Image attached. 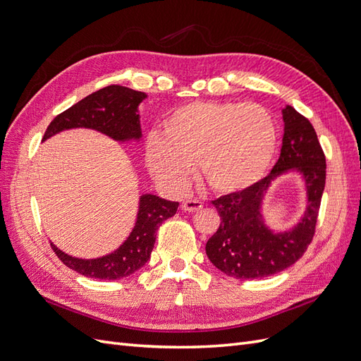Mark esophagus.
<instances>
[{
	"label": "esophagus",
	"instance_id": "34e87169",
	"mask_svg": "<svg viewBox=\"0 0 361 361\" xmlns=\"http://www.w3.org/2000/svg\"><path fill=\"white\" fill-rule=\"evenodd\" d=\"M182 209L185 212H197L200 209H203V203L200 200H195V199H190V200H185L182 203Z\"/></svg>",
	"mask_w": 361,
	"mask_h": 361
}]
</instances>
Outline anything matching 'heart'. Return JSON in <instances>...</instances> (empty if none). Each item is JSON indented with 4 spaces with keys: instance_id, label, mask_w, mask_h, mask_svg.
Instances as JSON below:
<instances>
[{
    "instance_id": "heart-1",
    "label": "heart",
    "mask_w": 361,
    "mask_h": 361,
    "mask_svg": "<svg viewBox=\"0 0 361 361\" xmlns=\"http://www.w3.org/2000/svg\"><path fill=\"white\" fill-rule=\"evenodd\" d=\"M161 135L149 137L146 162L173 190L183 188L192 162L212 191L247 190L265 176L277 146L274 118L256 102L187 104L164 120Z\"/></svg>"
}]
</instances>
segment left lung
I'll return each mask as SVG.
<instances>
[{
  "label": "left lung",
  "instance_id": "left-lung-1",
  "mask_svg": "<svg viewBox=\"0 0 361 361\" xmlns=\"http://www.w3.org/2000/svg\"><path fill=\"white\" fill-rule=\"evenodd\" d=\"M283 120L285 135L280 158L268 176L253 187L212 202L221 223L206 243V255L214 267L233 279L251 280L277 274L301 259L314 236L325 188V155L307 117L286 106ZM292 168L305 174L308 211L290 233L272 234L261 221L259 203L270 180Z\"/></svg>",
  "mask_w": 361,
  "mask_h": 361
}]
</instances>
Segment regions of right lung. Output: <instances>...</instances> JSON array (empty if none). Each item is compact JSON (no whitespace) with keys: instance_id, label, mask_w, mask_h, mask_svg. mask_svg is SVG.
Returning <instances> with one entry per match:
<instances>
[{"instance_id":"obj_1","label":"right lung","mask_w":361,"mask_h":361,"mask_svg":"<svg viewBox=\"0 0 361 361\" xmlns=\"http://www.w3.org/2000/svg\"><path fill=\"white\" fill-rule=\"evenodd\" d=\"M145 97L143 92L123 85L104 87L60 113L47 128L43 140L71 128H92L118 141L140 138L137 106ZM178 206V202L164 200L157 195H141L135 227L126 241L111 255L97 259H78L63 253L54 244H51V248L64 265L78 274L99 280L123 279L134 274L149 260L158 227L176 214Z\"/></svg>"}]
</instances>
